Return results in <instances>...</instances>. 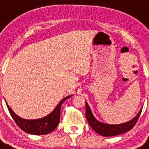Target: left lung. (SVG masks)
<instances>
[{
	"instance_id": "left-lung-1",
	"label": "left lung",
	"mask_w": 149,
	"mask_h": 149,
	"mask_svg": "<svg viewBox=\"0 0 149 149\" xmlns=\"http://www.w3.org/2000/svg\"><path fill=\"white\" fill-rule=\"evenodd\" d=\"M142 109V107L136 117H133L132 120L128 122L120 123V124H107V123L100 122L99 120L96 119L90 109L89 105L86 102V116L90 127H92L93 130L95 131L97 133L102 136H105V137L117 136V135L122 134V133H124V132L132 130L140 116Z\"/></svg>"
}]
</instances>
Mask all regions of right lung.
<instances>
[{
	"label": "right lung",
	"instance_id": "right-lung-1",
	"mask_svg": "<svg viewBox=\"0 0 149 149\" xmlns=\"http://www.w3.org/2000/svg\"><path fill=\"white\" fill-rule=\"evenodd\" d=\"M71 96L72 95L67 96L61 100L56 106L55 108L53 110V111L51 112L49 114L42 118L35 120H27L19 117L7 104V102H5L7 104L9 112L13 117V119L22 130L32 135H45L48 134L57 128L61 118V105L66 100L70 98Z\"/></svg>",
	"mask_w": 149,
	"mask_h": 149
}]
</instances>
